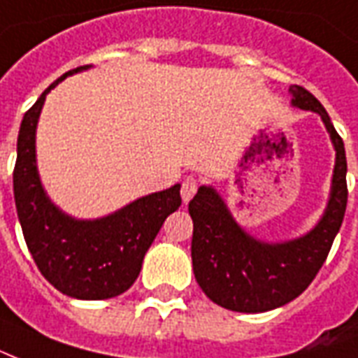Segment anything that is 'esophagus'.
<instances>
[{"mask_svg":"<svg viewBox=\"0 0 358 358\" xmlns=\"http://www.w3.org/2000/svg\"><path fill=\"white\" fill-rule=\"evenodd\" d=\"M180 193H182V201H184V203H189V201L193 199V195L197 193V180L193 178V176H187V178L182 182V189H180Z\"/></svg>","mask_w":358,"mask_h":358,"instance_id":"esophagus-1","label":"esophagus"}]
</instances>
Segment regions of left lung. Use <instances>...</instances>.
<instances>
[{
  "instance_id": "obj_1",
  "label": "left lung",
  "mask_w": 358,
  "mask_h": 358,
  "mask_svg": "<svg viewBox=\"0 0 358 358\" xmlns=\"http://www.w3.org/2000/svg\"><path fill=\"white\" fill-rule=\"evenodd\" d=\"M290 104L319 113L336 150L327 208L306 235L280 243L256 239L229 213L213 186H201L189 201L193 220L192 262L203 292L218 306L239 313H264L298 298L327 260L348 206V159L327 110L300 85L290 89Z\"/></svg>"
}]
</instances>
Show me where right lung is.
Instances as JSON below:
<instances>
[{"label": "right lung", "instance_id": "1", "mask_svg": "<svg viewBox=\"0 0 358 358\" xmlns=\"http://www.w3.org/2000/svg\"><path fill=\"white\" fill-rule=\"evenodd\" d=\"M81 66L66 71L24 113L13 172L15 205L24 239L39 271L52 287L76 300H108L127 292L169 214L182 205L180 184L132 201L94 220L73 218L45 192L36 157V131L45 96Z\"/></svg>", "mask_w": 358, "mask_h": 358}]
</instances>
